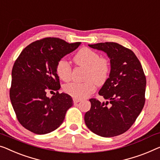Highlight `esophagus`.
<instances>
[{"mask_svg":"<svg viewBox=\"0 0 160 160\" xmlns=\"http://www.w3.org/2000/svg\"><path fill=\"white\" fill-rule=\"evenodd\" d=\"M80 101H81V100H80V99L73 98V102H74V103H79Z\"/></svg>","mask_w":160,"mask_h":160,"instance_id":"34e87169","label":"esophagus"}]
</instances>
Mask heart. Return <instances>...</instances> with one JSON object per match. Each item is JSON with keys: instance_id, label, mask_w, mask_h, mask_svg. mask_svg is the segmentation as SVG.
Wrapping results in <instances>:
<instances>
[{"instance_id": "b5f03b06", "label": "heart", "mask_w": 160, "mask_h": 160, "mask_svg": "<svg viewBox=\"0 0 160 160\" xmlns=\"http://www.w3.org/2000/svg\"><path fill=\"white\" fill-rule=\"evenodd\" d=\"M73 60L76 65L87 68L85 77L87 81L82 83H69L64 87V90L75 98H85L95 92V82L98 85L106 82L111 71L110 62L108 59L101 57L98 52L88 47L80 49L75 54ZM56 72L62 80L68 82L71 79L72 69L65 59H61L58 61Z\"/></svg>"}]
</instances>
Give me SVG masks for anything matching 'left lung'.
Segmentation results:
<instances>
[{"mask_svg": "<svg viewBox=\"0 0 160 160\" xmlns=\"http://www.w3.org/2000/svg\"><path fill=\"white\" fill-rule=\"evenodd\" d=\"M88 46L106 53L111 71L98 92L107 101L89 100L91 108L85 114V124L101 137L120 135L133 125L144 106L146 77L139 60L129 49L115 42Z\"/></svg>", "mask_w": 160, "mask_h": 160, "instance_id": "1", "label": "left lung"}]
</instances>
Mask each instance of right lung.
<instances>
[{
	"mask_svg": "<svg viewBox=\"0 0 160 160\" xmlns=\"http://www.w3.org/2000/svg\"><path fill=\"white\" fill-rule=\"evenodd\" d=\"M80 44L44 38L28 45L16 60L11 72L10 99L18 121L30 132L37 134L53 132L72 106L70 95L57 92L49 98L47 93L60 88L56 72L58 61Z\"/></svg>",
	"mask_w": 160,
	"mask_h": 160,
	"instance_id": "right-lung-1",
	"label": "right lung"
}]
</instances>
